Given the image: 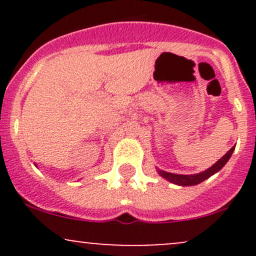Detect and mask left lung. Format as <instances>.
Masks as SVG:
<instances>
[{"label":"left lung","instance_id":"obj_1","mask_svg":"<svg viewBox=\"0 0 256 256\" xmlns=\"http://www.w3.org/2000/svg\"><path fill=\"white\" fill-rule=\"evenodd\" d=\"M234 150V146H232L230 150L226 152L222 158H219L213 166H210V168L206 170L204 172L196 173V174H176V173L161 171V170H158V172L161 177L167 179V180L171 182L173 184L182 185V186H192V185L202 183V182L206 180V179L212 177L213 174H216V172H219L220 170L226 165V162H228V158H231Z\"/></svg>","mask_w":256,"mask_h":256}]
</instances>
